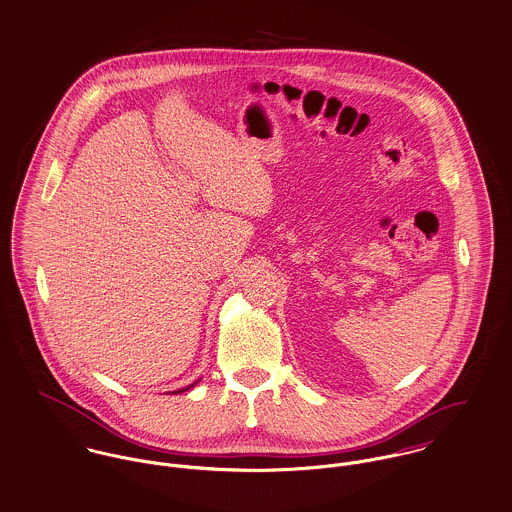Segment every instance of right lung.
<instances>
[{
  "mask_svg": "<svg viewBox=\"0 0 512 512\" xmlns=\"http://www.w3.org/2000/svg\"><path fill=\"white\" fill-rule=\"evenodd\" d=\"M196 385V383H194ZM194 385H190V387H186V389H180V391H174V393H184V391H188V389H192Z\"/></svg>",
  "mask_w": 512,
  "mask_h": 512,
  "instance_id": "obj_1",
  "label": "right lung"
}]
</instances>
